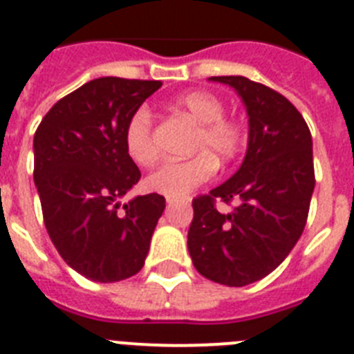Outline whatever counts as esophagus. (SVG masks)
I'll use <instances>...</instances> for the list:
<instances>
[{
    "label": "esophagus",
    "instance_id": "obj_1",
    "mask_svg": "<svg viewBox=\"0 0 354 354\" xmlns=\"http://www.w3.org/2000/svg\"><path fill=\"white\" fill-rule=\"evenodd\" d=\"M166 203H168V206H174L175 203H177V199H171V197H166Z\"/></svg>",
    "mask_w": 354,
    "mask_h": 354
}]
</instances>
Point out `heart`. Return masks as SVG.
Masks as SVG:
<instances>
[{"instance_id":"heart-1","label":"heart","mask_w":354,"mask_h":354,"mask_svg":"<svg viewBox=\"0 0 354 354\" xmlns=\"http://www.w3.org/2000/svg\"><path fill=\"white\" fill-rule=\"evenodd\" d=\"M175 107L199 124L192 151L201 153L185 160H166L146 177V186L171 199H183L216 175V159L230 162L241 151L247 131L241 122L225 117V104L212 93L179 95L175 98ZM124 142L129 157L140 166H148L157 159L159 149L155 144L153 117L148 107H138L133 113L126 126Z\"/></svg>"}]
</instances>
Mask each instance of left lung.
Listing matches in <instances>:
<instances>
[{
  "label": "left lung",
  "instance_id": "left-lung-1",
  "mask_svg": "<svg viewBox=\"0 0 354 354\" xmlns=\"http://www.w3.org/2000/svg\"><path fill=\"white\" fill-rule=\"evenodd\" d=\"M234 87L247 107L248 148L241 168L208 195L195 197L188 250L197 272L245 287L270 274L298 243L313 192V137L283 95L245 76H212ZM240 205L219 212L215 199Z\"/></svg>",
  "mask_w": 354,
  "mask_h": 354
}]
</instances>
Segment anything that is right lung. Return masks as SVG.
<instances>
[{"mask_svg": "<svg viewBox=\"0 0 354 354\" xmlns=\"http://www.w3.org/2000/svg\"><path fill=\"white\" fill-rule=\"evenodd\" d=\"M160 86L117 76L87 82L56 102L34 135V185L50 241L71 268L98 283L144 267L166 208L159 194L120 203L140 179L126 126Z\"/></svg>", "mask_w": 354, "mask_h": 354, "instance_id": "1", "label": "right lung"}]
</instances>
